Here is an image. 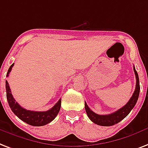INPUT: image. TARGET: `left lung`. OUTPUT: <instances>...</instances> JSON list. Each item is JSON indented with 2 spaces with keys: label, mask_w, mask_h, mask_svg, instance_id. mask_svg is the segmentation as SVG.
<instances>
[{
  "label": "left lung",
  "mask_w": 148,
  "mask_h": 148,
  "mask_svg": "<svg viewBox=\"0 0 148 148\" xmlns=\"http://www.w3.org/2000/svg\"><path fill=\"white\" fill-rule=\"evenodd\" d=\"M134 71L135 76H136V80H137L135 91H134V94H133L132 97L129 100V101L123 107H122L121 109H119V110H117L115 112H112L111 114L99 115L96 114L92 110H91L90 108L88 106L86 102L84 103L87 115H88L89 119H91L93 123H95L97 125H99V126H103V127L113 126L115 124L118 123L121 120H123L130 112V111L133 109V108L135 106V105L137 103L140 94L139 77H138V74H137V71H136L134 66Z\"/></svg>",
  "instance_id": "obj_1"
}]
</instances>
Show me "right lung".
I'll return each mask as SVG.
<instances>
[{
	"label": "right lung",
	"instance_id": "add662e5",
	"mask_svg": "<svg viewBox=\"0 0 148 148\" xmlns=\"http://www.w3.org/2000/svg\"><path fill=\"white\" fill-rule=\"evenodd\" d=\"M13 66H14V64H11V66L9 67L8 73H7V77H8L9 73L11 72ZM5 86H6L7 100H8L11 111L13 112L19 119L31 126L41 127V126L47 125L56 118L58 112H60V106H61V99H60L59 101L56 102V105L53 108L49 109L48 111L36 112L23 109L17 101H15L12 96L8 81H6Z\"/></svg>",
	"mask_w": 148,
	"mask_h": 148
}]
</instances>
